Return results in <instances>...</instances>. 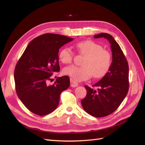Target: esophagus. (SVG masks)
Listing matches in <instances>:
<instances>
[{
    "label": "esophagus",
    "instance_id": "esophagus-1",
    "mask_svg": "<svg viewBox=\"0 0 145 145\" xmlns=\"http://www.w3.org/2000/svg\"><path fill=\"white\" fill-rule=\"evenodd\" d=\"M78 84L76 82H75L73 79H70V86L73 87V88H75V87L78 86Z\"/></svg>",
    "mask_w": 145,
    "mask_h": 145
}]
</instances>
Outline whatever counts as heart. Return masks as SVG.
<instances>
[{
  "instance_id": "b5f03b06",
  "label": "heart",
  "mask_w": 145,
  "mask_h": 145,
  "mask_svg": "<svg viewBox=\"0 0 145 145\" xmlns=\"http://www.w3.org/2000/svg\"><path fill=\"white\" fill-rule=\"evenodd\" d=\"M76 48L82 54L85 56L82 67L71 65L63 69L64 75L71 76L76 82H82L90 78H99L108 72L112 64V56L103 46L91 40L76 44ZM59 57L61 62L70 64L73 60L74 53L68 47L60 50Z\"/></svg>"
}]
</instances>
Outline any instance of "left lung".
Instances as JSON below:
<instances>
[{"instance_id":"left-lung-1","label":"left lung","mask_w":145,"mask_h":145,"mask_svg":"<svg viewBox=\"0 0 145 145\" xmlns=\"http://www.w3.org/2000/svg\"><path fill=\"white\" fill-rule=\"evenodd\" d=\"M101 38L107 39L110 43L112 64L109 72L92 88L85 86L86 96L81 101L83 109L96 117L113 113L125 99L129 88V64L122 50L110 35L102 33L94 36L95 39Z\"/></svg>"}]
</instances>
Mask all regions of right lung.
Segmentation results:
<instances>
[{
  "instance_id": "right-lung-1",
  "label": "right lung",
  "mask_w": 145,
  "mask_h": 145,
  "mask_svg": "<svg viewBox=\"0 0 145 145\" xmlns=\"http://www.w3.org/2000/svg\"><path fill=\"white\" fill-rule=\"evenodd\" d=\"M72 40L53 33L39 36L29 43L18 60L14 71L16 92L31 112L43 116L53 112L60 93L70 86L68 76L58 77L52 85L47 82L60 70L59 49Z\"/></svg>"
}]
</instances>
